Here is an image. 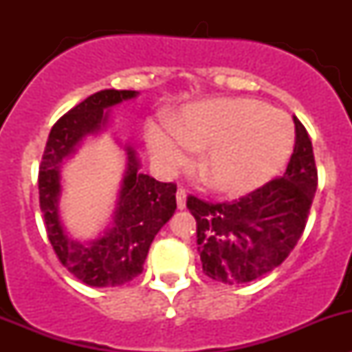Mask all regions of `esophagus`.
I'll return each instance as SVG.
<instances>
[{"label":"esophagus","mask_w":352,"mask_h":352,"mask_svg":"<svg viewBox=\"0 0 352 352\" xmlns=\"http://www.w3.org/2000/svg\"><path fill=\"white\" fill-rule=\"evenodd\" d=\"M186 197H187L186 190H184V189L177 190V208H179V209L186 208Z\"/></svg>","instance_id":"1"}]
</instances>
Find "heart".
Returning <instances> with one entry per match:
<instances>
[{
  "label": "heart",
  "instance_id": "obj_1",
  "mask_svg": "<svg viewBox=\"0 0 352 352\" xmlns=\"http://www.w3.org/2000/svg\"><path fill=\"white\" fill-rule=\"evenodd\" d=\"M289 117L254 98H223L187 109L179 127L150 124L146 143L165 172L187 162L192 148L201 179L223 196H242L271 180L293 150Z\"/></svg>",
  "mask_w": 352,
  "mask_h": 352
}]
</instances>
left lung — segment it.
<instances>
[{
  "label": "left lung",
  "instance_id": "8db88e82",
  "mask_svg": "<svg viewBox=\"0 0 352 352\" xmlns=\"http://www.w3.org/2000/svg\"><path fill=\"white\" fill-rule=\"evenodd\" d=\"M293 120L296 141L285 175L235 201L187 197L208 278L225 285L254 281L283 264L303 235L318 175L310 136L296 117Z\"/></svg>",
  "mask_w": 352,
  "mask_h": 352
}]
</instances>
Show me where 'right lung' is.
Masks as SVG:
<instances>
[{
    "label": "right lung",
    "instance_id": "right-lung-1",
    "mask_svg": "<svg viewBox=\"0 0 352 352\" xmlns=\"http://www.w3.org/2000/svg\"><path fill=\"white\" fill-rule=\"evenodd\" d=\"M134 90H102L67 110L52 126L38 166V201L47 239L59 262L85 285L112 287L126 285L143 272L155 235L177 209L173 182H158L138 172L134 151L127 148V173L120 189L113 226L90 245L66 235L58 211L61 184L59 166L87 134L98 133L107 122L105 109L136 97Z\"/></svg>",
    "mask_w": 352,
    "mask_h": 352
}]
</instances>
